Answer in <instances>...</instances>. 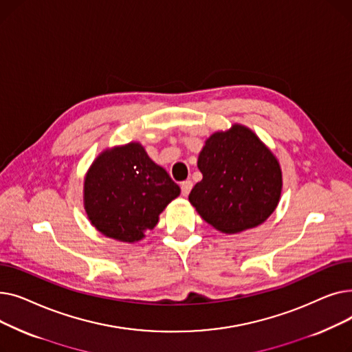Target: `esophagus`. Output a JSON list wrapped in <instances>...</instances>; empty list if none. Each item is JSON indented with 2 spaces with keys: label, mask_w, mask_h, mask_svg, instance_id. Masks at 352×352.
I'll return each instance as SVG.
<instances>
[{
  "label": "esophagus",
  "mask_w": 352,
  "mask_h": 352,
  "mask_svg": "<svg viewBox=\"0 0 352 352\" xmlns=\"http://www.w3.org/2000/svg\"><path fill=\"white\" fill-rule=\"evenodd\" d=\"M191 188H192V181L187 179V181L181 182V192L184 197H187L191 192Z\"/></svg>",
  "instance_id": "esophagus-1"
}]
</instances>
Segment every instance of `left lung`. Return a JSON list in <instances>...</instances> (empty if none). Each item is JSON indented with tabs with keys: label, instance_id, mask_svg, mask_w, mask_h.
Instances as JSON below:
<instances>
[{
	"label": "left lung",
	"instance_id": "8db88e82",
	"mask_svg": "<svg viewBox=\"0 0 352 352\" xmlns=\"http://www.w3.org/2000/svg\"><path fill=\"white\" fill-rule=\"evenodd\" d=\"M202 179L188 199L201 218L224 234L261 226L278 206L281 165L245 125L211 134L198 155Z\"/></svg>",
	"mask_w": 352,
	"mask_h": 352
}]
</instances>
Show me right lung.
<instances>
[{
	"label": "right lung",
	"instance_id": "add662e5",
	"mask_svg": "<svg viewBox=\"0 0 352 352\" xmlns=\"http://www.w3.org/2000/svg\"><path fill=\"white\" fill-rule=\"evenodd\" d=\"M181 190L140 142L107 148L84 178V208L92 227L122 243H137Z\"/></svg>",
	"mask_w": 352,
	"mask_h": 352
}]
</instances>
